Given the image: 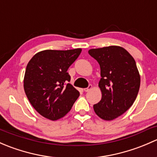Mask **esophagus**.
<instances>
[{"label":"esophagus","instance_id":"esophagus-1","mask_svg":"<svg viewBox=\"0 0 157 157\" xmlns=\"http://www.w3.org/2000/svg\"><path fill=\"white\" fill-rule=\"evenodd\" d=\"M92 88H93V86H92V85H89V86H88L87 88H85L84 89V91L85 92H89L90 90H91Z\"/></svg>","mask_w":157,"mask_h":157}]
</instances>
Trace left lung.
<instances>
[{
  "mask_svg": "<svg viewBox=\"0 0 157 157\" xmlns=\"http://www.w3.org/2000/svg\"><path fill=\"white\" fill-rule=\"evenodd\" d=\"M100 66L102 99L93 105L96 115L111 121L124 114L137 98L140 77L134 58L122 47L112 45L89 50Z\"/></svg>",
  "mask_w": 157,
  "mask_h": 157,
  "instance_id": "left-lung-1",
  "label": "left lung"
}]
</instances>
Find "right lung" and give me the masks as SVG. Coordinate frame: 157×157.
Listing matches in <instances>:
<instances>
[{"mask_svg":"<svg viewBox=\"0 0 157 157\" xmlns=\"http://www.w3.org/2000/svg\"><path fill=\"white\" fill-rule=\"evenodd\" d=\"M81 48L44 50L28 63L23 86L29 102L41 115L52 121L63 118L80 96L67 72Z\"/></svg>","mask_w":157,"mask_h":157,"instance_id":"right-lung-1","label":"right lung"}]
</instances>
